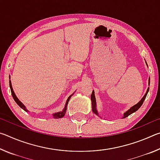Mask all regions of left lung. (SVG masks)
I'll return each instance as SVG.
<instances>
[{
    "mask_svg": "<svg viewBox=\"0 0 160 160\" xmlns=\"http://www.w3.org/2000/svg\"><path fill=\"white\" fill-rule=\"evenodd\" d=\"M147 66H148V65H147ZM149 81H150V80H149ZM149 84H150V82H149ZM148 91H149V89H148V90H147V92H146V93H145V94L144 95V97H142V98L141 99V100H140V101L138 103V104L134 105L133 107H132L131 109H128V111H127V112H126L125 113H123V118L128 117V116L129 115H131V113L135 112L137 110L139 109V108L142 106V104H143V102H144V101H145V97H146V96H147ZM91 101H92V112L94 113H95V114L99 115L98 114V112H97V110L96 99H95V96H94V90L92 91V94H91Z\"/></svg>",
    "mask_w": 160,
    "mask_h": 160,
    "instance_id": "8db88e82",
    "label": "left lung"
}]
</instances>
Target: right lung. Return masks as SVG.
Masks as SVG:
<instances>
[{"label":"right lung","mask_w":160,"mask_h":160,"mask_svg":"<svg viewBox=\"0 0 160 160\" xmlns=\"http://www.w3.org/2000/svg\"><path fill=\"white\" fill-rule=\"evenodd\" d=\"M9 82H10V90H11L12 96V97H13V99H14V100L15 101V102L17 103V104L19 105V106L20 107V108H22V109L23 110H25V112H28V110L26 109V107H25V105H24V104H22V102L20 101V100L18 99V98L17 97H16L15 94V92H14V91H13V89H12V84H11V81L10 80ZM72 95H70V96L68 97V98L67 101H66V105H65V107H64V109H63V111H61V112H57V113H53V116L54 118H62V117H63V116H65V114H66V110H67L68 103L69 100H70V97H71Z\"/></svg>","instance_id":"right-lung-1"}]
</instances>
